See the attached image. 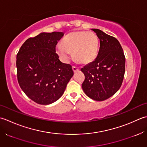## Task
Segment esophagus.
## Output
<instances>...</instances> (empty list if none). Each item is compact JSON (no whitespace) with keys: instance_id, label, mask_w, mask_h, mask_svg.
<instances>
[{"instance_id":"esophagus-1","label":"esophagus","mask_w":147,"mask_h":147,"mask_svg":"<svg viewBox=\"0 0 147 147\" xmlns=\"http://www.w3.org/2000/svg\"><path fill=\"white\" fill-rule=\"evenodd\" d=\"M72 70H73V71H74V72H76V71H77L79 70V68L76 67H74V66H73V67H72Z\"/></svg>"}]
</instances>
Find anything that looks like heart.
Returning a JSON list of instances; mask_svg holds the SVG:
<instances>
[{
	"instance_id": "b5f03b06",
	"label": "heart",
	"mask_w": 147,
	"mask_h": 147,
	"mask_svg": "<svg viewBox=\"0 0 147 147\" xmlns=\"http://www.w3.org/2000/svg\"><path fill=\"white\" fill-rule=\"evenodd\" d=\"M98 38L92 32L75 31L70 32L56 47V52L65 62L69 61L71 53L74 58L80 63L87 64L96 57L98 50Z\"/></svg>"
}]
</instances>
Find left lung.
I'll use <instances>...</instances> for the list:
<instances>
[{
  "instance_id": "left-lung-1",
  "label": "left lung",
  "mask_w": 147,
  "mask_h": 147,
  "mask_svg": "<svg viewBox=\"0 0 147 147\" xmlns=\"http://www.w3.org/2000/svg\"><path fill=\"white\" fill-rule=\"evenodd\" d=\"M100 39V49L95 60L84 66L82 84L88 97L103 101L121 88L125 73V58L121 45L116 38L99 29H92Z\"/></svg>"
}]
</instances>
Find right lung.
Returning <instances> with one entry per match:
<instances>
[{"label":"right lung","instance_id":"right-lung-1","mask_svg":"<svg viewBox=\"0 0 147 147\" xmlns=\"http://www.w3.org/2000/svg\"><path fill=\"white\" fill-rule=\"evenodd\" d=\"M63 32L41 33L28 38L16 55L20 88L35 103L49 105L60 98L74 76L70 65L63 63L56 46Z\"/></svg>","mask_w":147,"mask_h":147}]
</instances>
